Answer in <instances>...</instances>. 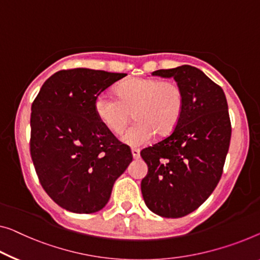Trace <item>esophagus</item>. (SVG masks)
I'll return each instance as SVG.
<instances>
[{
	"label": "esophagus",
	"mask_w": 260,
	"mask_h": 260,
	"mask_svg": "<svg viewBox=\"0 0 260 260\" xmlns=\"http://www.w3.org/2000/svg\"><path fill=\"white\" fill-rule=\"evenodd\" d=\"M132 154H133L134 158H139V157H140V149L132 148Z\"/></svg>",
	"instance_id": "34e87169"
}]
</instances>
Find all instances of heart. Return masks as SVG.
<instances>
[{"mask_svg":"<svg viewBox=\"0 0 260 260\" xmlns=\"http://www.w3.org/2000/svg\"><path fill=\"white\" fill-rule=\"evenodd\" d=\"M184 106L183 91L174 80L131 78L118 87V98L103 92L94 100L96 117L118 134L133 117L138 120L121 135L131 146H143L155 133L167 135L175 129Z\"/></svg>","mask_w":260,"mask_h":260,"instance_id":"b5f03b06","label":"heart"}]
</instances>
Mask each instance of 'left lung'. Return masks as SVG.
<instances>
[{
	"label": "left lung",
	"mask_w": 260,
	"mask_h": 260,
	"mask_svg": "<svg viewBox=\"0 0 260 260\" xmlns=\"http://www.w3.org/2000/svg\"><path fill=\"white\" fill-rule=\"evenodd\" d=\"M152 75L175 79L184 106L172 134L141 150L148 166L141 191L150 211L179 218L203 204L218 184L230 146L229 110L222 87L200 69L182 65Z\"/></svg>",
	"instance_id": "obj_1"
}]
</instances>
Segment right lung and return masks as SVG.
<instances>
[{
	"instance_id": "right-lung-1",
	"label": "right lung",
	"mask_w": 260,
	"mask_h": 260,
	"mask_svg": "<svg viewBox=\"0 0 260 260\" xmlns=\"http://www.w3.org/2000/svg\"><path fill=\"white\" fill-rule=\"evenodd\" d=\"M126 73L61 70L45 80L31 106L30 154L46 193L69 211L105 207L115 180L133 160L94 112V100Z\"/></svg>"
}]
</instances>
